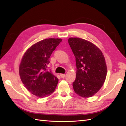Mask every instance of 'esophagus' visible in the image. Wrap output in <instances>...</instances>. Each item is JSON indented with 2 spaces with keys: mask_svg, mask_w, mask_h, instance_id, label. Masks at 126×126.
<instances>
[{
  "mask_svg": "<svg viewBox=\"0 0 126 126\" xmlns=\"http://www.w3.org/2000/svg\"><path fill=\"white\" fill-rule=\"evenodd\" d=\"M60 76L62 77V78H64L65 76V75L64 74H60Z\"/></svg>",
  "mask_w": 126,
  "mask_h": 126,
  "instance_id": "obj_1",
  "label": "esophagus"
}]
</instances>
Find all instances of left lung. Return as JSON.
I'll list each match as a JSON object with an SVG mask.
<instances>
[{
    "mask_svg": "<svg viewBox=\"0 0 126 126\" xmlns=\"http://www.w3.org/2000/svg\"><path fill=\"white\" fill-rule=\"evenodd\" d=\"M69 44L75 56L76 77L74 90L82 97L97 93L106 78L107 65L102 52L95 45L79 38H69Z\"/></svg>",
    "mask_w": 126,
    "mask_h": 126,
    "instance_id": "8db88e82",
    "label": "left lung"
}]
</instances>
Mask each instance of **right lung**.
Returning a JSON list of instances; mask_svg holds the SVG:
<instances>
[{"mask_svg": "<svg viewBox=\"0 0 126 126\" xmlns=\"http://www.w3.org/2000/svg\"><path fill=\"white\" fill-rule=\"evenodd\" d=\"M61 39L47 38L36 43L24 55L19 65V75L26 89L33 95L43 98L52 94L58 79L47 71L49 58Z\"/></svg>", "mask_w": 126, "mask_h": 126, "instance_id": "1", "label": "right lung"}]
</instances>
